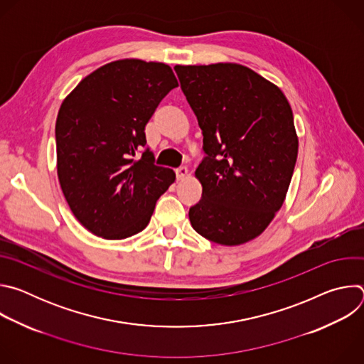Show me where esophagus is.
<instances>
[{
    "mask_svg": "<svg viewBox=\"0 0 364 364\" xmlns=\"http://www.w3.org/2000/svg\"><path fill=\"white\" fill-rule=\"evenodd\" d=\"M187 176H188L187 167H178V168L176 170V178H177L178 181H180V180H184Z\"/></svg>",
    "mask_w": 364,
    "mask_h": 364,
    "instance_id": "1",
    "label": "esophagus"
}]
</instances>
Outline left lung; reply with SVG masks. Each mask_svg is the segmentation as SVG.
Masks as SVG:
<instances>
[{"label": "left lung", "instance_id": "8db88e82", "mask_svg": "<svg viewBox=\"0 0 364 364\" xmlns=\"http://www.w3.org/2000/svg\"><path fill=\"white\" fill-rule=\"evenodd\" d=\"M203 134L196 170L201 198L193 229L219 245L261 235L281 209L298 155L289 103L279 87L235 63L176 66Z\"/></svg>", "mask_w": 364, "mask_h": 364}]
</instances>
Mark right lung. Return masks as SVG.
<instances>
[{"label": "right lung", "instance_id": "add662e5", "mask_svg": "<svg viewBox=\"0 0 364 364\" xmlns=\"http://www.w3.org/2000/svg\"><path fill=\"white\" fill-rule=\"evenodd\" d=\"M177 86L164 63L118 60L86 76L63 100L58 176L75 218L93 235L112 240L136 235L176 180L173 170L154 164L144 129Z\"/></svg>", "mask_w": 364, "mask_h": 364}]
</instances>
